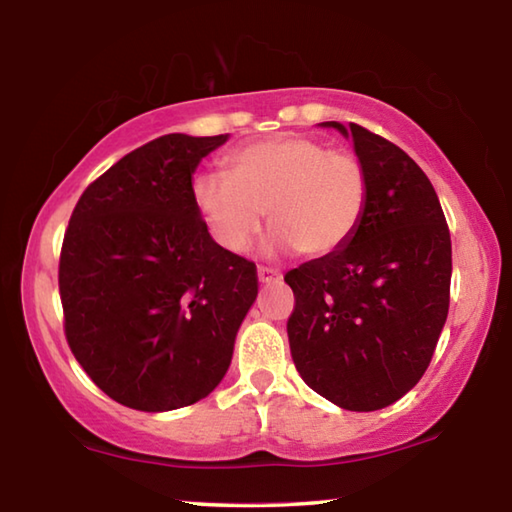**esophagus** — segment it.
I'll list each match as a JSON object with an SVG mask.
<instances>
[{
    "label": "esophagus",
    "instance_id": "34e87169",
    "mask_svg": "<svg viewBox=\"0 0 512 512\" xmlns=\"http://www.w3.org/2000/svg\"><path fill=\"white\" fill-rule=\"evenodd\" d=\"M257 280L262 284H273V282L282 280V273L275 271V268H271V266H259L257 268Z\"/></svg>",
    "mask_w": 512,
    "mask_h": 512
}]
</instances>
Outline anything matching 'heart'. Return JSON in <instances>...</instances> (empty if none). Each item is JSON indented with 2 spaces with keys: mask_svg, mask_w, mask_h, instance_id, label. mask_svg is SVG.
I'll return each mask as SVG.
<instances>
[{
  "mask_svg": "<svg viewBox=\"0 0 512 512\" xmlns=\"http://www.w3.org/2000/svg\"><path fill=\"white\" fill-rule=\"evenodd\" d=\"M228 176L198 173L192 203L207 232L230 253H246L262 228L268 250L323 257L354 237L366 214L370 178L350 151L302 135H277L228 155Z\"/></svg>",
  "mask_w": 512,
  "mask_h": 512,
  "instance_id": "b5f03b06",
  "label": "heart"
}]
</instances>
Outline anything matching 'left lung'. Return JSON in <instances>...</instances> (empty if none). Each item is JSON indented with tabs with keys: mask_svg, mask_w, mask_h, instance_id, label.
Segmentation results:
<instances>
[{
	"mask_svg": "<svg viewBox=\"0 0 512 512\" xmlns=\"http://www.w3.org/2000/svg\"><path fill=\"white\" fill-rule=\"evenodd\" d=\"M370 178L354 237L284 275L296 307L291 357L309 388L341 409L377 411L418 384L443 332L452 239L424 171L400 146L339 121Z\"/></svg>",
	"mask_w": 512,
	"mask_h": 512,
	"instance_id": "1",
	"label": "left lung"
}]
</instances>
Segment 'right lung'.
I'll use <instances>...</instances> for the list:
<instances>
[{"instance_id": "1", "label": "right lung", "mask_w": 512, "mask_h": 512, "mask_svg": "<svg viewBox=\"0 0 512 512\" xmlns=\"http://www.w3.org/2000/svg\"><path fill=\"white\" fill-rule=\"evenodd\" d=\"M228 135H162L85 189L60 253L65 336L112 400L162 413L210 395L257 298L253 262L221 248L192 203Z\"/></svg>"}]
</instances>
